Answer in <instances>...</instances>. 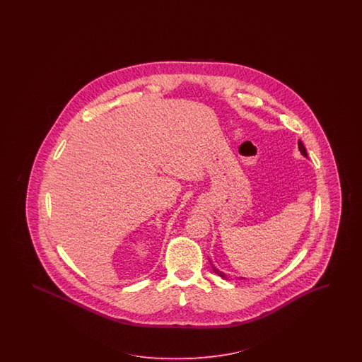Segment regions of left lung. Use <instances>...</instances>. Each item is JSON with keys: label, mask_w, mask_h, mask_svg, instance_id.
Listing matches in <instances>:
<instances>
[{"label": "left lung", "mask_w": 362, "mask_h": 362, "mask_svg": "<svg viewBox=\"0 0 362 362\" xmlns=\"http://www.w3.org/2000/svg\"><path fill=\"white\" fill-rule=\"evenodd\" d=\"M298 150H300V153H303L305 158H308L307 150H305V147H304V144H303L301 141H298ZM209 263H211V267H212V269H214V272H215V274L220 276V277H223V279H228L224 272H221V271H219L216 267H214V264H212L211 260H209ZM240 279H245V277H240Z\"/></svg>", "instance_id": "left-lung-1"}]
</instances>
